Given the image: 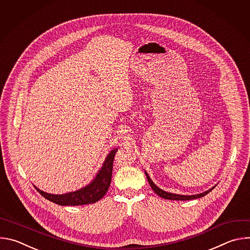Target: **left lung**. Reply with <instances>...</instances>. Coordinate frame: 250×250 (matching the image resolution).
<instances>
[{"mask_svg":"<svg viewBox=\"0 0 250 250\" xmlns=\"http://www.w3.org/2000/svg\"><path fill=\"white\" fill-rule=\"evenodd\" d=\"M146 177H147V180H148V182H149V185H150V187L152 188V190L158 195V196H160L161 198H163V199H166V200H176V201H187V200H194V199H198V198H202V197H204V196H206L207 194H208L213 188H211V189H209V190H208V191H206V192H204V193H201V194H198V195H192V196H183V195H176V194H172V193H168V192H165V191H163V190H161L160 188H158L152 181H151V179H150V177L148 176V174L146 172Z\"/></svg>","mask_w":250,"mask_h":250,"instance_id":"1","label":"left lung"}]
</instances>
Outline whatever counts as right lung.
Instances as JSON below:
<instances>
[{"label":"right lung","instance_id":"1","mask_svg":"<svg viewBox=\"0 0 250 250\" xmlns=\"http://www.w3.org/2000/svg\"><path fill=\"white\" fill-rule=\"evenodd\" d=\"M117 151L118 149H114L106 156L102 169L99 171L93 182L76 192L64 195H53L42 192L35 186L34 187L42 197L60 206H81L94 204L101 200L109 190L112 181L114 159Z\"/></svg>","mask_w":250,"mask_h":250}]
</instances>
